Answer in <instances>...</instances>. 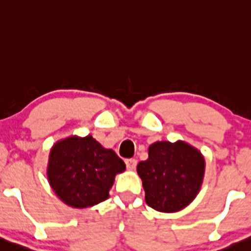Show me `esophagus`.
<instances>
[{
  "instance_id": "esophagus-1",
  "label": "esophagus",
  "mask_w": 251,
  "mask_h": 251,
  "mask_svg": "<svg viewBox=\"0 0 251 251\" xmlns=\"http://www.w3.org/2000/svg\"><path fill=\"white\" fill-rule=\"evenodd\" d=\"M125 162H126V167H127L129 171H133L134 168L137 167V164H138V161L135 159H127Z\"/></svg>"
}]
</instances>
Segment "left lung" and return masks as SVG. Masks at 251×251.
I'll return each instance as SVG.
<instances>
[{
	"label": "left lung",
	"instance_id": "obj_1",
	"mask_svg": "<svg viewBox=\"0 0 251 251\" xmlns=\"http://www.w3.org/2000/svg\"><path fill=\"white\" fill-rule=\"evenodd\" d=\"M206 170L204 156L183 140L156 141L149 147V159L137 166L145 201L162 213L182 210L198 196Z\"/></svg>",
	"mask_w": 251,
	"mask_h": 251
}]
</instances>
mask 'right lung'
I'll return each instance as SVG.
<instances>
[{"label":"right lung","instance_id":"right-lung-1","mask_svg":"<svg viewBox=\"0 0 251 251\" xmlns=\"http://www.w3.org/2000/svg\"><path fill=\"white\" fill-rule=\"evenodd\" d=\"M126 170L113 150L92 135H70L52 145L47 175L49 185L66 206L89 208L107 200L116 175Z\"/></svg>","mask_w":251,"mask_h":251}]
</instances>
